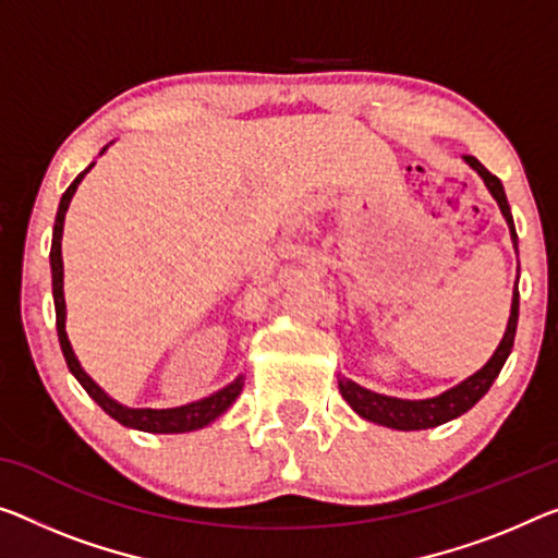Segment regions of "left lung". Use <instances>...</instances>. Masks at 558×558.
Listing matches in <instances>:
<instances>
[{
	"label": "left lung",
	"mask_w": 558,
	"mask_h": 558,
	"mask_svg": "<svg viewBox=\"0 0 558 558\" xmlns=\"http://www.w3.org/2000/svg\"><path fill=\"white\" fill-rule=\"evenodd\" d=\"M466 165L471 169H476V174L484 179L486 190L492 192V196L499 204V209L507 219L509 231H511V242L517 246L519 236H517V227H513V217H511V207L507 202V192H504V184L499 177H494L482 161L476 157H464ZM517 324H519V289L513 287V299H511V316L507 324V331H504L501 344L496 347L494 356L478 368L476 374H471L469 379H464L457 387L439 393V397L432 399H397V397H384V393L368 391L364 387H359L356 381L341 376L339 379V391L341 397L347 399V404L356 411L359 416L366 418V422L389 426V428H399V432H416V428H432L439 424H447L451 418H457L461 414L476 404L484 393L492 389V384L496 376H499L501 366L507 364V359L513 349V337H517Z\"/></svg>",
	"instance_id": "1"
}]
</instances>
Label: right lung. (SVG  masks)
<instances>
[{
  "instance_id": "1",
  "label": "right lung",
  "mask_w": 558,
  "mask_h": 558,
  "mask_svg": "<svg viewBox=\"0 0 558 558\" xmlns=\"http://www.w3.org/2000/svg\"><path fill=\"white\" fill-rule=\"evenodd\" d=\"M107 149V147H105ZM101 149V151H105ZM94 167L92 165L82 171L80 177L70 184V190L62 194V202H59L57 209V219H54V231H51V252H49V264H51V294H54V312H57V337H59V347H62V354L66 359V366L74 374V379L82 384L84 391L97 401V404L107 411L111 418H117L119 424L130 426V428H140V432H149V434H184V432H194V428H202L211 424L214 418H219L225 411L234 404L239 393H242L244 387V376H236L234 381L227 384L225 389L209 393L199 401H192V404L184 407H174V409H130L124 404H119L109 397V393L99 387L92 376L84 372L80 359L74 356L70 337H66L64 322H66V304H64V264H62V231H64V214L70 209V202L76 192V186L84 179V174Z\"/></svg>"
}]
</instances>
